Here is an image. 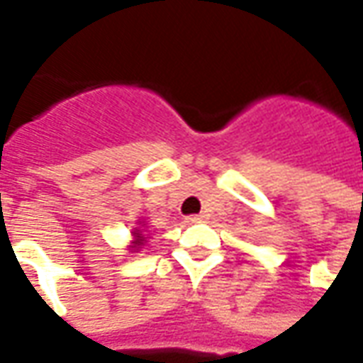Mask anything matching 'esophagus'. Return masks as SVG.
<instances>
[{
    "mask_svg": "<svg viewBox=\"0 0 363 363\" xmlns=\"http://www.w3.org/2000/svg\"><path fill=\"white\" fill-rule=\"evenodd\" d=\"M204 220H206L204 213H198V216H189V218H186V221H189V223H200V221H204Z\"/></svg>",
    "mask_w": 363,
    "mask_h": 363,
    "instance_id": "1",
    "label": "esophagus"
}]
</instances>
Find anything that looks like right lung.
I'll use <instances>...</instances> for the list:
<instances>
[{"label": "right lung", "mask_w": 363, "mask_h": 363, "mask_svg": "<svg viewBox=\"0 0 363 363\" xmlns=\"http://www.w3.org/2000/svg\"><path fill=\"white\" fill-rule=\"evenodd\" d=\"M132 233H134L135 241L130 245V251L138 252L143 247V243H145V237L142 235V229H138V228H134V231H132Z\"/></svg>", "instance_id": "obj_1"}]
</instances>
